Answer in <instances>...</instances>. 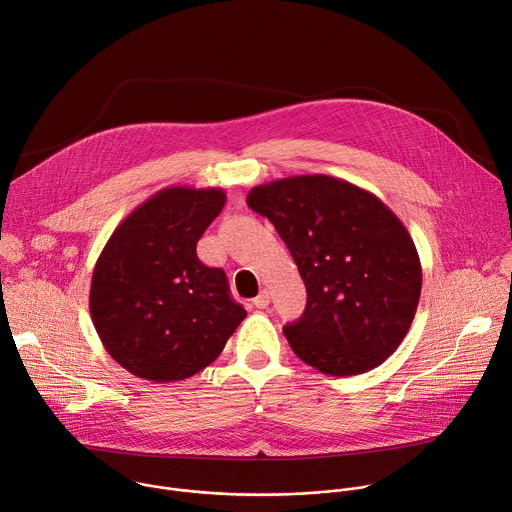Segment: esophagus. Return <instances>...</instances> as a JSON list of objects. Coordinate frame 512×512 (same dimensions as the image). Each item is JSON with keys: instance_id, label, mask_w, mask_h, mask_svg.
<instances>
[{"instance_id": "esophagus-1", "label": "esophagus", "mask_w": 512, "mask_h": 512, "mask_svg": "<svg viewBox=\"0 0 512 512\" xmlns=\"http://www.w3.org/2000/svg\"><path fill=\"white\" fill-rule=\"evenodd\" d=\"M253 304H255V308H259V310H263V308H267L269 304H271V294H269V289H263L261 294L253 300Z\"/></svg>"}]
</instances>
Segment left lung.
<instances>
[{
  "mask_svg": "<svg viewBox=\"0 0 512 512\" xmlns=\"http://www.w3.org/2000/svg\"><path fill=\"white\" fill-rule=\"evenodd\" d=\"M249 208L269 218L306 283L302 318L283 334L330 377L379 367L403 342L421 294V263L405 225L375 194L312 174L255 186Z\"/></svg>",
  "mask_w": 512,
  "mask_h": 512,
  "instance_id": "obj_1",
  "label": "left lung"
}]
</instances>
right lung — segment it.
<instances>
[{
    "mask_svg": "<svg viewBox=\"0 0 512 512\" xmlns=\"http://www.w3.org/2000/svg\"><path fill=\"white\" fill-rule=\"evenodd\" d=\"M227 196L170 186L113 231L91 281V318L105 350L139 379L176 383L208 367L245 320L223 269L196 243Z\"/></svg>",
    "mask_w": 512,
    "mask_h": 512,
    "instance_id": "1",
    "label": "right lung"
}]
</instances>
